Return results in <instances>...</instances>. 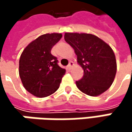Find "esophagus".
<instances>
[{"mask_svg": "<svg viewBox=\"0 0 132 132\" xmlns=\"http://www.w3.org/2000/svg\"><path fill=\"white\" fill-rule=\"evenodd\" d=\"M73 65H74L73 62L70 61V62H69V65L67 66V67H68V69H71L72 68V66H73Z\"/></svg>", "mask_w": 132, "mask_h": 132, "instance_id": "1", "label": "esophagus"}]
</instances>
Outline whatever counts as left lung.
<instances>
[{"label":"left lung","instance_id":"left-lung-1","mask_svg":"<svg viewBox=\"0 0 132 132\" xmlns=\"http://www.w3.org/2000/svg\"><path fill=\"white\" fill-rule=\"evenodd\" d=\"M64 39L74 49L77 62L84 71L83 77L76 82L78 89L90 96L105 92L112 86L117 70L112 49L89 34L66 33Z\"/></svg>","mask_w":132,"mask_h":132}]
</instances>
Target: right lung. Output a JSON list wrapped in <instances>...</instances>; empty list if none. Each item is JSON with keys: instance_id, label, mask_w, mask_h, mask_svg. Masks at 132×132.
I'll use <instances>...</instances> for the list:
<instances>
[{"instance_id": "obj_1", "label": "right lung", "mask_w": 132, "mask_h": 132, "mask_svg": "<svg viewBox=\"0 0 132 132\" xmlns=\"http://www.w3.org/2000/svg\"><path fill=\"white\" fill-rule=\"evenodd\" d=\"M62 38L61 34H43L32 41L23 51L19 61V75L27 91L43 98L56 92L66 69L58 65L51 54L53 46Z\"/></svg>"}]
</instances>
